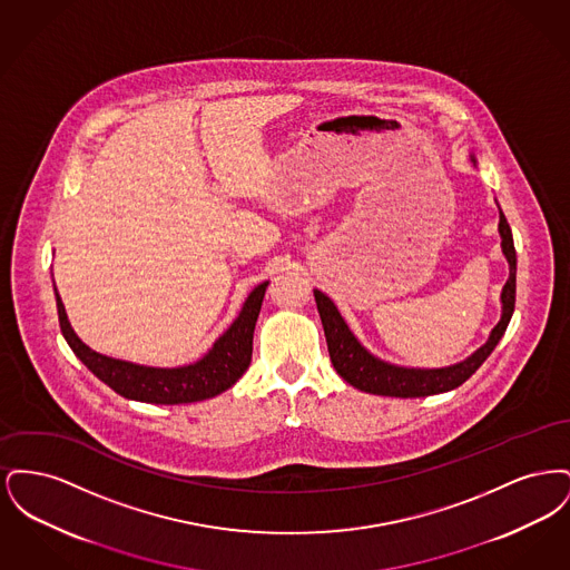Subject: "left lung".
<instances>
[{"label":"left lung","instance_id":"left-lung-1","mask_svg":"<svg viewBox=\"0 0 570 570\" xmlns=\"http://www.w3.org/2000/svg\"><path fill=\"white\" fill-rule=\"evenodd\" d=\"M470 163L476 166L474 154H470ZM498 233L502 239V254L509 263V279L500 293L502 314L498 325L491 328L488 342L476 348L470 356H465L460 363L446 365V367H406L395 365L374 353H370L346 325L342 318L337 305L326 297L323 291L314 288V298L318 305V314L325 328L326 346L328 356L335 367V372L353 384L354 389L374 393V395H386V397H425L435 393H446L458 389L465 380L470 379L493 353L498 342L502 340L507 326L511 323V316L515 312V284H517V254L513 244V233L507 222V217L500 209V224Z\"/></svg>","mask_w":570,"mask_h":570}]
</instances>
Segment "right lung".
Wrapping results in <instances>:
<instances>
[{
    "mask_svg": "<svg viewBox=\"0 0 570 570\" xmlns=\"http://www.w3.org/2000/svg\"><path fill=\"white\" fill-rule=\"evenodd\" d=\"M267 286L269 279L258 284L247 295L239 316L217 337L207 353L194 363L177 367L140 365L91 351L70 325L57 288L55 301L59 326L68 346L87 365V370L105 384H109L115 393L126 400L145 404H191L216 397L244 376L252 361L254 326L258 321Z\"/></svg>",
    "mask_w": 570,
    "mask_h": 570,
    "instance_id": "1",
    "label": "right lung"
}]
</instances>
